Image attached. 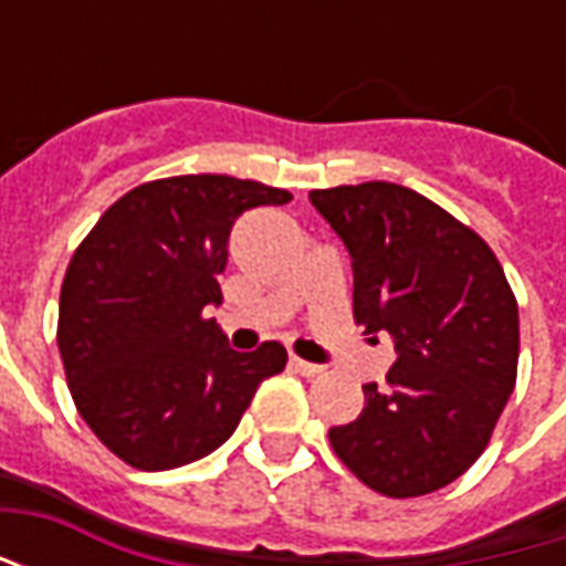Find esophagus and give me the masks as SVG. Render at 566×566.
<instances>
[{
	"label": "esophagus",
	"instance_id": "1",
	"mask_svg": "<svg viewBox=\"0 0 566 566\" xmlns=\"http://www.w3.org/2000/svg\"><path fill=\"white\" fill-rule=\"evenodd\" d=\"M291 369H294V373H300V376H306V379H315V376H321V373H324V367H321V364H308V360H300V357H291Z\"/></svg>",
	"mask_w": 566,
	"mask_h": 566
}]
</instances>
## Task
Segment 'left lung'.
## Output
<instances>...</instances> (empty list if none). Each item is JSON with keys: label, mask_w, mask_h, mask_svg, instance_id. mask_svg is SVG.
<instances>
[{"label": "left lung", "mask_w": 566, "mask_h": 566, "mask_svg": "<svg viewBox=\"0 0 566 566\" xmlns=\"http://www.w3.org/2000/svg\"><path fill=\"white\" fill-rule=\"evenodd\" d=\"M355 272V318L388 333V388L331 427L333 451L385 497H418L470 470L515 388L518 306L494 251L437 202L388 181L312 190Z\"/></svg>", "instance_id": "1"}]
</instances>
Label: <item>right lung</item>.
<instances>
[{
    "instance_id": "add662e5",
    "label": "right lung",
    "mask_w": 566,
    "mask_h": 566,
    "mask_svg": "<svg viewBox=\"0 0 566 566\" xmlns=\"http://www.w3.org/2000/svg\"><path fill=\"white\" fill-rule=\"evenodd\" d=\"M291 202L230 175H178L129 190L69 263L56 345L81 418L136 470L199 461L233 437L287 352H235L206 308L239 214Z\"/></svg>"
}]
</instances>
